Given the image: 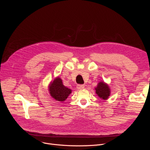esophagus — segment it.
<instances>
[{
  "mask_svg": "<svg viewBox=\"0 0 150 150\" xmlns=\"http://www.w3.org/2000/svg\"><path fill=\"white\" fill-rule=\"evenodd\" d=\"M84 84H78L76 86V88L78 89V90H81V89H84Z\"/></svg>",
  "mask_w": 150,
  "mask_h": 150,
  "instance_id": "esophagus-1",
  "label": "esophagus"
}]
</instances>
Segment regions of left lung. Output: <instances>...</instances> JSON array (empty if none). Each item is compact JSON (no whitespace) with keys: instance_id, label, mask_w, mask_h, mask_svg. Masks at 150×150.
Segmentation results:
<instances>
[{"instance_id":"obj_1","label":"left lung","mask_w":150,"mask_h":150,"mask_svg":"<svg viewBox=\"0 0 150 150\" xmlns=\"http://www.w3.org/2000/svg\"><path fill=\"white\" fill-rule=\"evenodd\" d=\"M95 90L97 96L104 100L108 99L111 95V89L109 85L103 81H101L98 83L95 88Z\"/></svg>"}]
</instances>
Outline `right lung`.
Here are the masks:
<instances>
[{
    "mask_svg": "<svg viewBox=\"0 0 150 150\" xmlns=\"http://www.w3.org/2000/svg\"><path fill=\"white\" fill-rule=\"evenodd\" d=\"M48 88L50 96L55 100L61 102L64 101L72 93V90L63 85L59 77L55 78L53 81H52Z\"/></svg>",
    "mask_w": 150,
    "mask_h": 150,
    "instance_id": "1",
    "label": "right lung"
}]
</instances>
